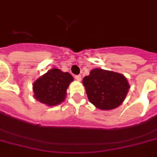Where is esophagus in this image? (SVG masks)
Wrapping results in <instances>:
<instances>
[{"label":"esophagus","instance_id":"1","mask_svg":"<svg viewBox=\"0 0 157 157\" xmlns=\"http://www.w3.org/2000/svg\"><path fill=\"white\" fill-rule=\"evenodd\" d=\"M74 78H75V79L78 80V81H80V80H81V75H75Z\"/></svg>","mask_w":157,"mask_h":157}]
</instances>
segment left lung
Here are the masks:
<instances>
[{
    "label": "left lung",
    "mask_w": 157,
    "mask_h": 157,
    "mask_svg": "<svg viewBox=\"0 0 157 157\" xmlns=\"http://www.w3.org/2000/svg\"><path fill=\"white\" fill-rule=\"evenodd\" d=\"M89 100L100 109H113L125 99L130 85L124 75L95 68L83 79Z\"/></svg>",
    "instance_id": "8db88e82"
}]
</instances>
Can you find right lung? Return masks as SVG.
<instances>
[{"label": "right lung", "instance_id": "obj_1", "mask_svg": "<svg viewBox=\"0 0 157 157\" xmlns=\"http://www.w3.org/2000/svg\"><path fill=\"white\" fill-rule=\"evenodd\" d=\"M74 80L70 74L53 68L33 83V92L36 99L42 104L54 106L63 102L69 83Z\"/></svg>", "mask_w": 157, "mask_h": 157}]
</instances>
